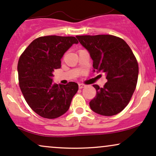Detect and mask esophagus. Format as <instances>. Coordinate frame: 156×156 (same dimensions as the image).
<instances>
[{
	"label": "esophagus",
	"mask_w": 156,
	"mask_h": 156,
	"mask_svg": "<svg viewBox=\"0 0 156 156\" xmlns=\"http://www.w3.org/2000/svg\"><path fill=\"white\" fill-rule=\"evenodd\" d=\"M85 87H86V85H85V84H83V83H79V84H78V87H79V89L84 88Z\"/></svg>",
	"instance_id": "1"
}]
</instances>
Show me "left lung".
Listing matches in <instances>:
<instances>
[{
  "label": "left lung",
  "mask_w": 156,
  "mask_h": 156,
  "mask_svg": "<svg viewBox=\"0 0 156 156\" xmlns=\"http://www.w3.org/2000/svg\"><path fill=\"white\" fill-rule=\"evenodd\" d=\"M90 53L94 71L106 75L103 88L96 89L95 98L89 102L93 112L114 116L128 105L136 87L139 65L128 44L113 35L76 36Z\"/></svg>",
  "instance_id": "obj_1"
}]
</instances>
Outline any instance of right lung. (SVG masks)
I'll use <instances>...</instances> for the list:
<instances>
[{
	"instance_id": "add662e5",
	"label": "right lung",
	"mask_w": 156,
	"mask_h": 156,
	"mask_svg": "<svg viewBox=\"0 0 156 156\" xmlns=\"http://www.w3.org/2000/svg\"><path fill=\"white\" fill-rule=\"evenodd\" d=\"M74 37L44 36L34 39L21 54L17 64L19 86L28 105L40 117L55 119L69 108L78 83H52L53 72L61 67L64 53L73 44Z\"/></svg>"
}]
</instances>
